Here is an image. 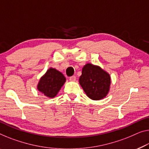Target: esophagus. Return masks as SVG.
I'll list each match as a JSON object with an SVG mask.
<instances>
[{
    "instance_id": "34e87169",
    "label": "esophagus",
    "mask_w": 149,
    "mask_h": 149,
    "mask_svg": "<svg viewBox=\"0 0 149 149\" xmlns=\"http://www.w3.org/2000/svg\"><path fill=\"white\" fill-rule=\"evenodd\" d=\"M70 80L72 81H75L76 80V77L74 76V75H73V76H71L70 77Z\"/></svg>"
}]
</instances>
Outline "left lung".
I'll return each instance as SVG.
<instances>
[{
    "mask_svg": "<svg viewBox=\"0 0 149 149\" xmlns=\"http://www.w3.org/2000/svg\"><path fill=\"white\" fill-rule=\"evenodd\" d=\"M110 75L98 66L88 63L82 69L79 84L90 99L99 100L108 94L110 86Z\"/></svg>",
    "mask_w": 149,
    "mask_h": 149,
    "instance_id": "obj_1",
    "label": "left lung"
}]
</instances>
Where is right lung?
Listing matches in <instances>:
<instances>
[{
  "label": "right lung",
  "mask_w": 149,
  "mask_h": 149,
  "mask_svg": "<svg viewBox=\"0 0 149 149\" xmlns=\"http://www.w3.org/2000/svg\"><path fill=\"white\" fill-rule=\"evenodd\" d=\"M65 80V77L60 72L54 68H49L40 79L37 89L47 97H54Z\"/></svg>",
  "instance_id": "right-lung-1"
}]
</instances>
